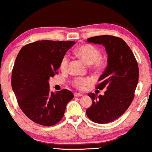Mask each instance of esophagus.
<instances>
[{
  "instance_id": "obj_1",
  "label": "esophagus",
  "mask_w": 152,
  "mask_h": 152,
  "mask_svg": "<svg viewBox=\"0 0 152 152\" xmlns=\"http://www.w3.org/2000/svg\"><path fill=\"white\" fill-rule=\"evenodd\" d=\"M82 93H74V96L75 97H80V96H82Z\"/></svg>"
}]
</instances>
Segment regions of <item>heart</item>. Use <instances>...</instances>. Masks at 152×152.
<instances>
[{"label": "heart", "instance_id": "heart-1", "mask_svg": "<svg viewBox=\"0 0 152 152\" xmlns=\"http://www.w3.org/2000/svg\"><path fill=\"white\" fill-rule=\"evenodd\" d=\"M75 53L82 59L85 63L88 65H93V68L99 70L102 67L103 60L101 59V53L98 48L94 45L91 44H84L77 48L75 50ZM69 59L67 56H64L61 59L60 63V69L62 71L67 70ZM92 83V80L90 77H75L72 81V84L75 88L82 90L85 86H88Z\"/></svg>", "mask_w": 152, "mask_h": 152}]
</instances>
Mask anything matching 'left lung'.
<instances>
[{
	"mask_svg": "<svg viewBox=\"0 0 152 152\" xmlns=\"http://www.w3.org/2000/svg\"><path fill=\"white\" fill-rule=\"evenodd\" d=\"M87 41L105 47L108 65L95 87L107 90L99 96L88 93L93 102L86 109V115L95 123H108L120 117L134 98L139 76L138 63L129 45L119 37L102 35L90 37Z\"/></svg>",
	"mask_w": 152,
	"mask_h": 152,
	"instance_id": "8db88e82",
	"label": "left lung"
}]
</instances>
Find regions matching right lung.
Here are the masks:
<instances>
[{
	"instance_id": "obj_1",
	"label": "right lung",
	"mask_w": 152,
	"mask_h": 152,
	"mask_svg": "<svg viewBox=\"0 0 152 152\" xmlns=\"http://www.w3.org/2000/svg\"><path fill=\"white\" fill-rule=\"evenodd\" d=\"M75 41H38L22 48L12 72V87L18 104L27 117L43 126L58 123L66 105L73 98L71 91L53 93L48 80L56 74L66 51Z\"/></svg>"
}]
</instances>
